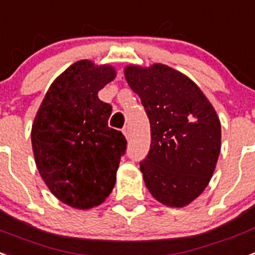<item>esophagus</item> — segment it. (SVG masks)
I'll return each mask as SVG.
<instances>
[{
  "instance_id": "obj_1",
  "label": "esophagus",
  "mask_w": 255,
  "mask_h": 255,
  "mask_svg": "<svg viewBox=\"0 0 255 255\" xmlns=\"http://www.w3.org/2000/svg\"><path fill=\"white\" fill-rule=\"evenodd\" d=\"M123 133H124V136H126V138H129V136H131V128L128 127H124L123 128Z\"/></svg>"
}]
</instances>
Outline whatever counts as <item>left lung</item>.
Returning a JSON list of instances; mask_svg holds the SVG:
<instances>
[{
  "mask_svg": "<svg viewBox=\"0 0 255 255\" xmlns=\"http://www.w3.org/2000/svg\"><path fill=\"white\" fill-rule=\"evenodd\" d=\"M124 76L150 122V151L140 163L151 196L168 207L193 202L213 177L222 128L201 88L170 66L128 65Z\"/></svg>",
  "mask_w": 255,
  "mask_h": 255,
  "instance_id": "1",
  "label": "left lung"
}]
</instances>
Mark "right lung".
Segmentation results:
<instances>
[{
  "label": "right lung",
  "mask_w": 255,
  "mask_h": 255,
  "mask_svg": "<svg viewBox=\"0 0 255 255\" xmlns=\"http://www.w3.org/2000/svg\"><path fill=\"white\" fill-rule=\"evenodd\" d=\"M117 78L111 65L75 62L49 87L32 123L38 174L61 202L78 210L104 204L127 141L108 126L111 106L98 92Z\"/></svg>",
  "instance_id": "add662e5"
}]
</instances>
